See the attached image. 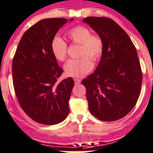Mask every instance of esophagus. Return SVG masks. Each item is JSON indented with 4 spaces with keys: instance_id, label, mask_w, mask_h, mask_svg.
I'll return each instance as SVG.
<instances>
[{
    "instance_id": "esophagus-1",
    "label": "esophagus",
    "mask_w": 153,
    "mask_h": 153,
    "mask_svg": "<svg viewBox=\"0 0 153 153\" xmlns=\"http://www.w3.org/2000/svg\"><path fill=\"white\" fill-rule=\"evenodd\" d=\"M74 81H75V85H78V84L81 83V80H80L79 78H75V79H74Z\"/></svg>"
}]
</instances>
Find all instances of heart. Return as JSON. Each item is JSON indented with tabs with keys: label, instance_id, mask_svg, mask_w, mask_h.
<instances>
[{
	"label": "heart",
	"instance_id": "heart-1",
	"mask_svg": "<svg viewBox=\"0 0 153 153\" xmlns=\"http://www.w3.org/2000/svg\"><path fill=\"white\" fill-rule=\"evenodd\" d=\"M67 37L72 44L81 46L79 59H71L65 65V71L71 77H82L93 68V62L102 57L104 42L98 34H91V30L83 25L74 27L67 33ZM51 51L58 61L64 62L67 58L68 45L62 38L56 36L51 42Z\"/></svg>",
	"mask_w": 153,
	"mask_h": 153
}]
</instances>
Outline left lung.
<instances>
[{"label": "left lung", "instance_id": "left-lung-1", "mask_svg": "<svg viewBox=\"0 0 153 153\" xmlns=\"http://www.w3.org/2000/svg\"><path fill=\"white\" fill-rule=\"evenodd\" d=\"M102 37L104 51L93 74L82 80L90 112L103 121L124 117L137 104L143 73L134 44L123 29L108 17L83 20Z\"/></svg>", "mask_w": 153, "mask_h": 153}]
</instances>
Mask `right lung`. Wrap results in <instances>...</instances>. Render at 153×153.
<instances>
[{
  "label": "right lung",
  "mask_w": 153,
  "mask_h": 153,
  "mask_svg": "<svg viewBox=\"0 0 153 153\" xmlns=\"http://www.w3.org/2000/svg\"><path fill=\"white\" fill-rule=\"evenodd\" d=\"M68 20L49 18L37 22L24 33L13 56L16 98L27 116L41 124H57L69 112L68 100L75 82L71 78L58 82L63 70L51 51V42Z\"/></svg>",
  "instance_id": "1"
}]
</instances>
